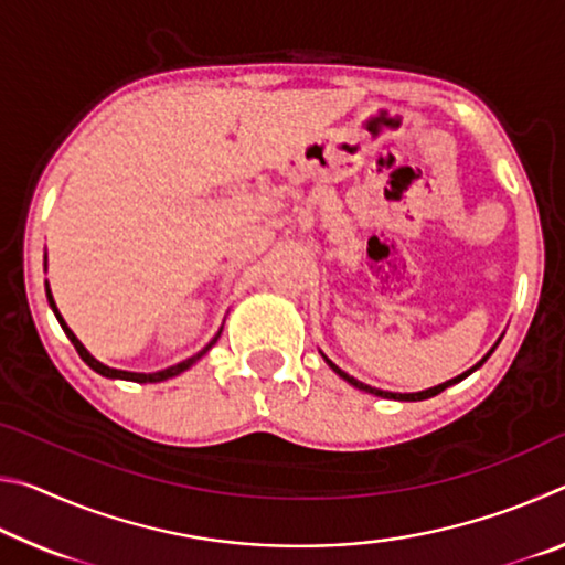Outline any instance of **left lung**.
<instances>
[{
	"label": "left lung",
	"mask_w": 565,
	"mask_h": 565,
	"mask_svg": "<svg viewBox=\"0 0 565 565\" xmlns=\"http://www.w3.org/2000/svg\"><path fill=\"white\" fill-rule=\"evenodd\" d=\"M495 347H499V343H495ZM495 347H493V349H495ZM493 349H491L489 353H486V356H483L481 361H478V363H476V366H471V369H468V371H463V374H461V376H456V379H451V381H444V384H438V386H434V388H426V391H416V394H394V391H381V388H374V386H369V384H361V381H359V379H353V376H349V374H347V371H341V369L337 366V363H333V361H329L327 356H323V353H321V356H323V361H327V363H329V366H331L333 371H337V374H339V376H341L343 381H349V384H351L353 388H359V391H366V394H374V396H381V398H394V401H424V398H431V396H436V394H441V391H444V388H448V386H454V384H458V381H463L466 376H471L476 369H481V366H483V363H486V359H489V356H491V353H493Z\"/></svg>",
	"instance_id": "left-lung-1"
}]
</instances>
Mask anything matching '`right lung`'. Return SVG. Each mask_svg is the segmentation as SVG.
<instances>
[{"label":"right lung","mask_w":565,"mask_h":565,"mask_svg":"<svg viewBox=\"0 0 565 565\" xmlns=\"http://www.w3.org/2000/svg\"><path fill=\"white\" fill-rule=\"evenodd\" d=\"M46 299H50V306H52V311H54V317H56V321L62 323V329H64V333L66 337H70V341L74 343V349H76V353H79L82 356V361L87 363L89 369H94L97 371V374H102V376H107V379H124V381H137V384H157V381H167V379H171V376H179L181 371H186V369H191L194 366V363L204 356V353L214 347L216 343V339H218V331L216 337L206 343V347L196 353V356H191V359H186V361H179V363H174V366H169V369H164V371H154V374H137V371H121V369H111V366H104L102 361H97L92 356V353L84 349V343L74 337V331L66 327V321L62 319V313H60V309H56V303H54V299H52V291H50V284H46Z\"/></svg>","instance_id":"1"}]
</instances>
